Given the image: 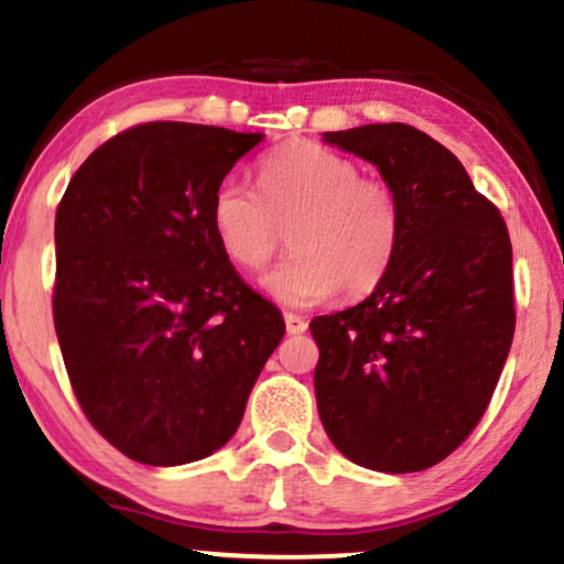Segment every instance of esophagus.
Masks as SVG:
<instances>
[{
  "label": "esophagus",
  "instance_id": "esophagus-1",
  "mask_svg": "<svg viewBox=\"0 0 564 564\" xmlns=\"http://www.w3.org/2000/svg\"><path fill=\"white\" fill-rule=\"evenodd\" d=\"M284 329H288V335H303L308 329V322L297 314H284Z\"/></svg>",
  "mask_w": 564,
  "mask_h": 564
}]
</instances>
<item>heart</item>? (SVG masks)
<instances>
[{
	"label": "heart",
	"mask_w": 564,
	"mask_h": 564,
	"mask_svg": "<svg viewBox=\"0 0 564 564\" xmlns=\"http://www.w3.org/2000/svg\"><path fill=\"white\" fill-rule=\"evenodd\" d=\"M259 191L225 177L208 206L214 238L235 267L259 271L284 240L293 253L263 276L274 301L305 308L379 288L400 246L398 196L316 143H288L259 164Z\"/></svg>",
	"instance_id": "heart-1"
}]
</instances>
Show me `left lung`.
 I'll return each instance as SVG.
<instances>
[{
	"label": "left lung",
	"instance_id": "1",
	"mask_svg": "<svg viewBox=\"0 0 564 564\" xmlns=\"http://www.w3.org/2000/svg\"><path fill=\"white\" fill-rule=\"evenodd\" d=\"M324 141L379 166L402 232L364 303L311 322L318 419L347 460L415 474L489 408L516 335L512 242L457 156L421 130L364 124Z\"/></svg>",
	"mask_w": 564,
	"mask_h": 564
}]
</instances>
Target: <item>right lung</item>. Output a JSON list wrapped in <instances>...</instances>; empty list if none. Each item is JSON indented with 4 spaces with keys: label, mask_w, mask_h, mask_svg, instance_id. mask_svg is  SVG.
Returning a JSON list of instances; mask_svg holds the SVG:
<instances>
[{
    "label": "right lung",
    "mask_w": 564,
    "mask_h": 564,
    "mask_svg": "<svg viewBox=\"0 0 564 564\" xmlns=\"http://www.w3.org/2000/svg\"><path fill=\"white\" fill-rule=\"evenodd\" d=\"M261 133L143 122L90 154L54 219V329L83 413L143 465L232 440L284 335L214 238L208 206Z\"/></svg>",
    "instance_id": "obj_1"
}]
</instances>
